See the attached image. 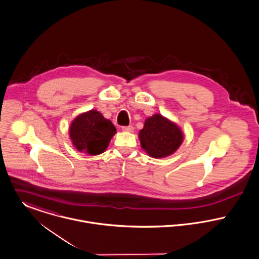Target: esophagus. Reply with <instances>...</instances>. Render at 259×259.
I'll return each instance as SVG.
<instances>
[{"instance_id": "esophagus-1", "label": "esophagus", "mask_w": 259, "mask_h": 259, "mask_svg": "<svg viewBox=\"0 0 259 259\" xmlns=\"http://www.w3.org/2000/svg\"><path fill=\"white\" fill-rule=\"evenodd\" d=\"M121 130L123 132H128V133H132L134 131V126L133 125H127V126H122Z\"/></svg>"}]
</instances>
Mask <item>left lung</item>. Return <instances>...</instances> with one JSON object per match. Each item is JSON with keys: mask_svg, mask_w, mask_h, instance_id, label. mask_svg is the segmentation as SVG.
<instances>
[{"mask_svg": "<svg viewBox=\"0 0 259 259\" xmlns=\"http://www.w3.org/2000/svg\"><path fill=\"white\" fill-rule=\"evenodd\" d=\"M142 148L149 156L161 158L172 154L184 142L182 130L172 121L155 113L148 117L139 135Z\"/></svg>", "mask_w": 259, "mask_h": 259, "instance_id": "left-lung-1", "label": "left lung"}]
</instances>
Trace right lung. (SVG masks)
I'll return each instance as SVG.
<instances>
[{"label":"right lung","mask_w":259,"mask_h":259,"mask_svg":"<svg viewBox=\"0 0 259 259\" xmlns=\"http://www.w3.org/2000/svg\"><path fill=\"white\" fill-rule=\"evenodd\" d=\"M115 133L116 128L111 120L96 110L77 115L69 131L74 148L90 155L103 153Z\"/></svg>","instance_id":"right-lung-1"}]
</instances>
